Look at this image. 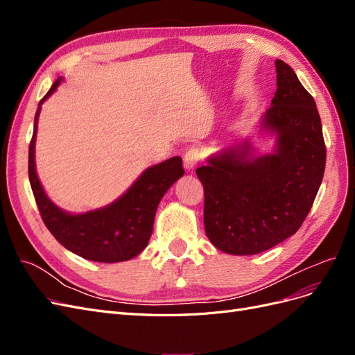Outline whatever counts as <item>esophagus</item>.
Returning <instances> with one entry per match:
<instances>
[{
    "mask_svg": "<svg viewBox=\"0 0 355 355\" xmlns=\"http://www.w3.org/2000/svg\"><path fill=\"white\" fill-rule=\"evenodd\" d=\"M202 159V151L200 148H189L188 151H187V154H185V158H184V161H185V167L188 168V170H192L194 168L200 161Z\"/></svg>",
    "mask_w": 355,
    "mask_h": 355,
    "instance_id": "34e87169",
    "label": "esophagus"
}]
</instances>
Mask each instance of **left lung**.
Listing matches in <instances>:
<instances>
[{
  "instance_id": "1",
  "label": "left lung",
  "mask_w": 355,
  "mask_h": 355,
  "mask_svg": "<svg viewBox=\"0 0 355 355\" xmlns=\"http://www.w3.org/2000/svg\"><path fill=\"white\" fill-rule=\"evenodd\" d=\"M277 92L263 127L277 133L274 154L230 148L196 170L204 187V228L216 249L257 254L293 235L313 207L326 167L315 101L277 59ZM241 148V146H240Z\"/></svg>"
}]
</instances>
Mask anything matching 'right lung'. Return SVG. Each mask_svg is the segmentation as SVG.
I'll use <instances>...</instances> for the list:
<instances>
[{
    "mask_svg": "<svg viewBox=\"0 0 355 355\" xmlns=\"http://www.w3.org/2000/svg\"><path fill=\"white\" fill-rule=\"evenodd\" d=\"M55 84L38 103L34 133L29 144L28 173L42 222L65 249L84 259L112 263L137 256L151 239L158 202L166 191L184 176L182 158L173 157L146 168L132 188L111 206L83 214H69L53 204L42 189L35 171V137L41 103L58 89Z\"/></svg>",
    "mask_w": 355,
    "mask_h": 355,
    "instance_id": "right-lung-1",
    "label": "right lung"
}]
</instances>
